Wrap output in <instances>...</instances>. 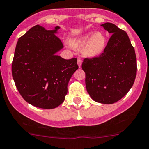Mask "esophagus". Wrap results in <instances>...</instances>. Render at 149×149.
Listing matches in <instances>:
<instances>
[{"label": "esophagus", "mask_w": 149, "mask_h": 149, "mask_svg": "<svg viewBox=\"0 0 149 149\" xmlns=\"http://www.w3.org/2000/svg\"><path fill=\"white\" fill-rule=\"evenodd\" d=\"M77 63H78V65H79V67H81V63H82V59H81L80 57H78L77 58Z\"/></svg>", "instance_id": "1"}]
</instances>
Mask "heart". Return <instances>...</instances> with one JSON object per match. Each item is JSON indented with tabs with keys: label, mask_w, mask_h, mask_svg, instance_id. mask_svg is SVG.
<instances>
[{
	"label": "heart",
	"mask_w": 149,
	"mask_h": 149,
	"mask_svg": "<svg viewBox=\"0 0 149 149\" xmlns=\"http://www.w3.org/2000/svg\"><path fill=\"white\" fill-rule=\"evenodd\" d=\"M106 39L102 33H88L78 39L72 41V45L75 48L82 49V53L87 57H95L101 54L105 47Z\"/></svg>",
	"instance_id": "obj_1"
}]
</instances>
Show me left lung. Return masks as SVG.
I'll return each mask as SVG.
<instances>
[{
    "label": "left lung",
    "instance_id": "left-lung-1",
    "mask_svg": "<svg viewBox=\"0 0 149 149\" xmlns=\"http://www.w3.org/2000/svg\"><path fill=\"white\" fill-rule=\"evenodd\" d=\"M101 26L112 34L111 38L103 53L84 58L81 68L91 97L97 102L113 104L133 86L137 69L136 58L126 32L111 23Z\"/></svg>",
    "mask_w": 149,
    "mask_h": 149
}]
</instances>
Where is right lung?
Instances as JSON below:
<instances>
[{"label": "right lung", "instance_id": "right-lung-1", "mask_svg": "<svg viewBox=\"0 0 149 149\" xmlns=\"http://www.w3.org/2000/svg\"><path fill=\"white\" fill-rule=\"evenodd\" d=\"M59 26L46 30L36 25L20 37L12 63L15 86L24 100L45 109L58 107L65 100L68 84L79 68L76 58L56 55L64 47L56 35Z\"/></svg>", "mask_w": 149, "mask_h": 149}]
</instances>
